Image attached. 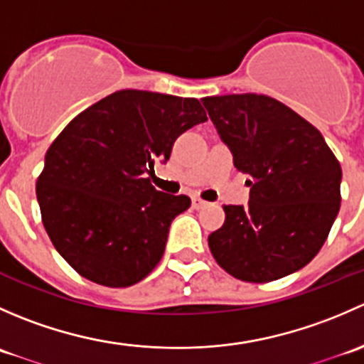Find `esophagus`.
Instances as JSON below:
<instances>
[{
	"label": "esophagus",
	"mask_w": 364,
	"mask_h": 364,
	"mask_svg": "<svg viewBox=\"0 0 364 364\" xmlns=\"http://www.w3.org/2000/svg\"><path fill=\"white\" fill-rule=\"evenodd\" d=\"M192 205L196 209H203V208H205V205H208V203H205V200H203V199H199V197H193Z\"/></svg>",
	"instance_id": "34e87169"
}]
</instances>
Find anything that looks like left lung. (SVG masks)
Wrapping results in <instances>:
<instances>
[{
  "label": "left lung",
  "mask_w": 364,
  "mask_h": 364,
  "mask_svg": "<svg viewBox=\"0 0 364 364\" xmlns=\"http://www.w3.org/2000/svg\"><path fill=\"white\" fill-rule=\"evenodd\" d=\"M220 139L247 174L248 205H223L208 243L234 278L266 284L306 266L340 211V161L321 132L266 95L203 98Z\"/></svg>",
  "instance_id": "obj_1"
}]
</instances>
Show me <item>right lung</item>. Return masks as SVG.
<instances>
[{"instance_id":"right-lung-1","label":"right lung","mask_w":364,"mask_h":364,"mask_svg":"<svg viewBox=\"0 0 364 364\" xmlns=\"http://www.w3.org/2000/svg\"><path fill=\"white\" fill-rule=\"evenodd\" d=\"M208 121L197 98L121 90L73 117L36 181L42 222L60 255L105 287H130L164 255L168 227L192 204L149 181L174 141Z\"/></svg>"}]
</instances>
